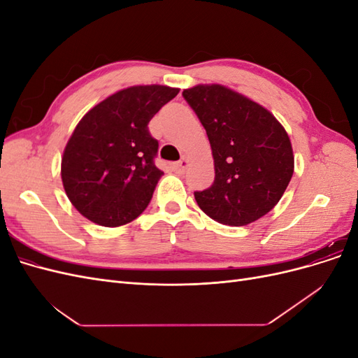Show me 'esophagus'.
Instances as JSON below:
<instances>
[{
  "label": "esophagus",
  "mask_w": 358,
  "mask_h": 358,
  "mask_svg": "<svg viewBox=\"0 0 358 358\" xmlns=\"http://www.w3.org/2000/svg\"><path fill=\"white\" fill-rule=\"evenodd\" d=\"M188 166H189V159H188V157L183 155V157L180 158V161H178V162H175V164H173V170L182 173V171H185V169H187Z\"/></svg>",
  "instance_id": "34e87169"
}]
</instances>
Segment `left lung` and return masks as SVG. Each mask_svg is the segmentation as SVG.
Segmentation results:
<instances>
[{
  "label": "left lung",
  "instance_id": "1",
  "mask_svg": "<svg viewBox=\"0 0 358 358\" xmlns=\"http://www.w3.org/2000/svg\"><path fill=\"white\" fill-rule=\"evenodd\" d=\"M209 137L215 180L194 192L212 220L241 227L272 210L294 173L289 137L266 107L220 83L183 90Z\"/></svg>",
  "mask_w": 358,
  "mask_h": 358
}]
</instances>
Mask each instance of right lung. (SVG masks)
Listing matches in <instances>:
<instances>
[{
    "label": "right lung",
    "instance_id": "right-lung-1",
    "mask_svg": "<svg viewBox=\"0 0 358 358\" xmlns=\"http://www.w3.org/2000/svg\"><path fill=\"white\" fill-rule=\"evenodd\" d=\"M179 88L137 85L117 91L86 113L64 149L61 179L71 204L90 221L119 227L136 220L159 178L158 142L148 124Z\"/></svg>",
    "mask_w": 358,
    "mask_h": 358
}]
</instances>
